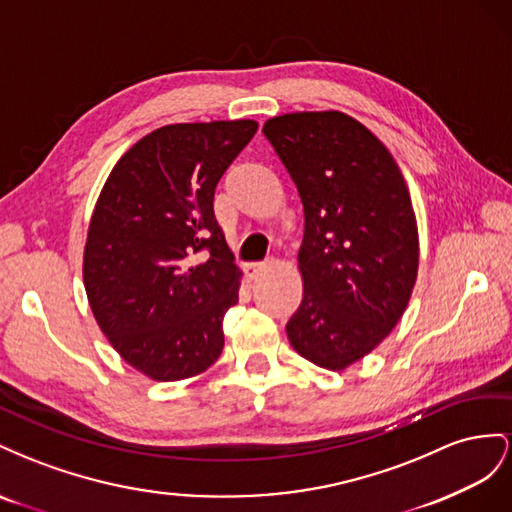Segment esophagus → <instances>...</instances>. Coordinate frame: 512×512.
<instances>
[{
    "label": "esophagus",
    "instance_id": "34e87169",
    "mask_svg": "<svg viewBox=\"0 0 512 512\" xmlns=\"http://www.w3.org/2000/svg\"><path fill=\"white\" fill-rule=\"evenodd\" d=\"M268 268H270V264H246L244 272H246V276H248V281H257L259 276L264 274Z\"/></svg>",
    "mask_w": 512,
    "mask_h": 512
}]
</instances>
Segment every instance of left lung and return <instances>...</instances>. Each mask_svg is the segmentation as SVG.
Returning a JSON list of instances; mask_svg holds the SVG:
<instances>
[{
    "label": "left lung",
    "mask_w": 512,
    "mask_h": 512,
    "mask_svg": "<svg viewBox=\"0 0 512 512\" xmlns=\"http://www.w3.org/2000/svg\"><path fill=\"white\" fill-rule=\"evenodd\" d=\"M264 135L304 210L296 352L345 371L399 324L418 276V225L403 173L371 130L341 111L283 113Z\"/></svg>",
    "instance_id": "1"
}]
</instances>
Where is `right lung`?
Here are the masks:
<instances>
[{"label": "right lung", "instance_id": "1", "mask_svg": "<svg viewBox=\"0 0 512 512\" xmlns=\"http://www.w3.org/2000/svg\"><path fill=\"white\" fill-rule=\"evenodd\" d=\"M257 133L255 120L160 126L102 186L83 248L96 324L130 367L156 382L208 371L242 270L214 218V188Z\"/></svg>", "mask_w": 512, "mask_h": 512}]
</instances>
